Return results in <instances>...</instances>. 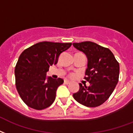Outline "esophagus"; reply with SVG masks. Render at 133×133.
I'll return each mask as SVG.
<instances>
[{
    "label": "esophagus",
    "mask_w": 133,
    "mask_h": 133,
    "mask_svg": "<svg viewBox=\"0 0 133 133\" xmlns=\"http://www.w3.org/2000/svg\"><path fill=\"white\" fill-rule=\"evenodd\" d=\"M64 83L65 84H69L70 83V81H69V80H65Z\"/></svg>",
    "instance_id": "1"
}]
</instances>
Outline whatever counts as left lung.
Listing matches in <instances>:
<instances>
[{"mask_svg": "<svg viewBox=\"0 0 133 133\" xmlns=\"http://www.w3.org/2000/svg\"><path fill=\"white\" fill-rule=\"evenodd\" d=\"M72 44L87 56L84 79L90 83L89 87L79 84V90L73 98L86 107L100 106L109 98L118 83L119 63L109 49L96 43L87 41Z\"/></svg>", "mask_w": 133, "mask_h": 133, "instance_id": "8db88e82", "label": "left lung"}]
</instances>
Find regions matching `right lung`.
Returning <instances> with one entry per match:
<instances>
[{"mask_svg": "<svg viewBox=\"0 0 133 133\" xmlns=\"http://www.w3.org/2000/svg\"><path fill=\"white\" fill-rule=\"evenodd\" d=\"M72 43L41 42L21 54L15 70V82L19 96L28 107L41 110L49 107L56 98L61 78L46 77L51 65H56L61 54Z\"/></svg>", "mask_w": 133, "mask_h": 133, "instance_id": "add662e5", "label": "right lung"}]
</instances>
